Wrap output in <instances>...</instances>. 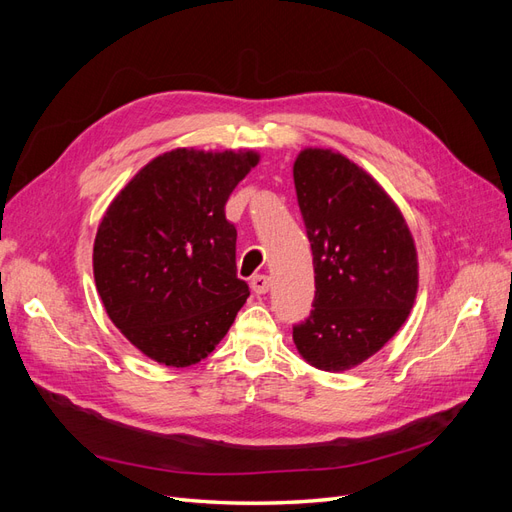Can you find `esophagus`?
<instances>
[{
  "label": "esophagus",
  "mask_w": 512,
  "mask_h": 512,
  "mask_svg": "<svg viewBox=\"0 0 512 512\" xmlns=\"http://www.w3.org/2000/svg\"><path fill=\"white\" fill-rule=\"evenodd\" d=\"M250 286H252V290H254L256 294H265V292H269V288H271V277H269V275H254Z\"/></svg>",
  "instance_id": "obj_1"
}]
</instances>
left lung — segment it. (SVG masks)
<instances>
[{"label": "left lung", "mask_w": 512, "mask_h": 512, "mask_svg": "<svg viewBox=\"0 0 512 512\" xmlns=\"http://www.w3.org/2000/svg\"><path fill=\"white\" fill-rule=\"evenodd\" d=\"M292 175L316 280L312 314L292 339L309 365L337 374L374 356L408 320L416 245L395 200L344 153L305 147Z\"/></svg>", "instance_id": "1"}]
</instances>
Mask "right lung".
Listing matches in <instances>:
<instances>
[{
    "instance_id": "add662e5",
    "label": "right lung",
    "mask_w": 512,
    "mask_h": 512,
    "mask_svg": "<svg viewBox=\"0 0 512 512\" xmlns=\"http://www.w3.org/2000/svg\"><path fill=\"white\" fill-rule=\"evenodd\" d=\"M258 162L254 149H170L106 207L94 241L96 290L121 335L151 361H203L250 297L224 207Z\"/></svg>"
}]
</instances>
